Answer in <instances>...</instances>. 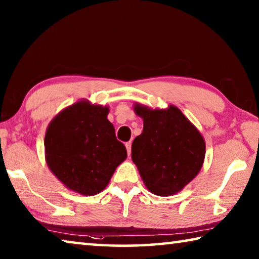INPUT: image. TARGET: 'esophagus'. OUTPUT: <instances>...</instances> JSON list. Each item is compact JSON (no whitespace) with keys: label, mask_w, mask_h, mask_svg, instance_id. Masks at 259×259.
I'll use <instances>...</instances> for the list:
<instances>
[{"label":"esophagus","mask_w":259,"mask_h":259,"mask_svg":"<svg viewBox=\"0 0 259 259\" xmlns=\"http://www.w3.org/2000/svg\"><path fill=\"white\" fill-rule=\"evenodd\" d=\"M125 147H126V152H128V155L131 154V142L125 143Z\"/></svg>","instance_id":"esophagus-1"}]
</instances>
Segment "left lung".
I'll list each match as a JSON object with an SVG mask.
<instances>
[{
	"mask_svg": "<svg viewBox=\"0 0 259 259\" xmlns=\"http://www.w3.org/2000/svg\"><path fill=\"white\" fill-rule=\"evenodd\" d=\"M143 133L131 146V159L146 187L160 196L175 194L199 174L205 144L198 129L177 107L150 109L136 105Z\"/></svg>",
	"mask_w": 259,
	"mask_h": 259,
	"instance_id": "obj_1",
	"label": "left lung"
}]
</instances>
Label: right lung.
I'll use <instances>...</instances> for the list:
<instances>
[{
    "label": "right lung",
    "mask_w": 259,
    "mask_h": 259,
    "mask_svg": "<svg viewBox=\"0 0 259 259\" xmlns=\"http://www.w3.org/2000/svg\"><path fill=\"white\" fill-rule=\"evenodd\" d=\"M107 114L108 107L78 102L60 112L46 133L50 170L69 190L83 195L102 192L126 157Z\"/></svg>",
    "instance_id": "1"
}]
</instances>
